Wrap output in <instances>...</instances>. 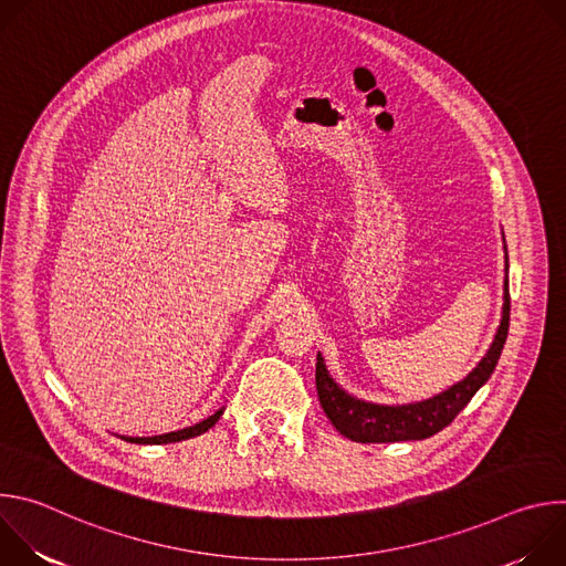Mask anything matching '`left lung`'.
<instances>
[{
  "instance_id": "8db88e82",
  "label": "left lung",
  "mask_w": 566,
  "mask_h": 566,
  "mask_svg": "<svg viewBox=\"0 0 566 566\" xmlns=\"http://www.w3.org/2000/svg\"><path fill=\"white\" fill-rule=\"evenodd\" d=\"M506 271H509V255H506ZM509 319H511V295H509V275L504 282V311H502V325L497 336L489 349V354L481 358V363L454 387L448 391L415 402V406H374V402L358 400L345 394L334 378L329 376L325 360L317 354L315 363V389L319 406L325 410L327 419L334 428L358 443H394V441H421L446 426H450L457 415L468 406L470 398L476 389L491 378L495 365L502 356L506 336H509Z\"/></svg>"
}]
</instances>
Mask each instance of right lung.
Segmentation results:
<instances>
[{
  "instance_id": "1",
  "label": "right lung",
  "mask_w": 566,
  "mask_h": 566,
  "mask_svg": "<svg viewBox=\"0 0 566 566\" xmlns=\"http://www.w3.org/2000/svg\"><path fill=\"white\" fill-rule=\"evenodd\" d=\"M221 410L219 412H214L212 417H208L206 421H201V423H197V426H190V428H184V430H179V432H170V434H160V437H123L125 441H129V443H177V441H184V439H190V437H197V434H203L206 430H210L219 419H221Z\"/></svg>"
}]
</instances>
